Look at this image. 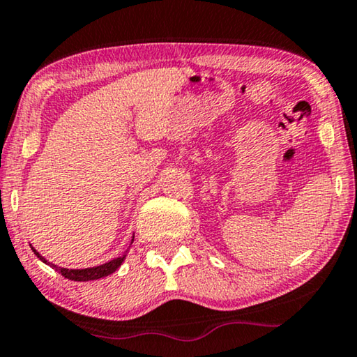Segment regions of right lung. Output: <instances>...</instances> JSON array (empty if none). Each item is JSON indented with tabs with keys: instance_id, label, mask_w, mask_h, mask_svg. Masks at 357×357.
<instances>
[{
	"instance_id": "obj_1",
	"label": "right lung",
	"mask_w": 357,
	"mask_h": 357,
	"mask_svg": "<svg viewBox=\"0 0 357 357\" xmlns=\"http://www.w3.org/2000/svg\"><path fill=\"white\" fill-rule=\"evenodd\" d=\"M32 250L35 252V255L42 260V262L48 264L47 260H45L42 255H40L37 250H35L32 248ZM124 257H118L114 260H109V262L103 264V265H98V267H92V268H82V270H74V268H63V267H56L54 264H48L52 265V267L56 270V272H59L63 275L64 278L68 280H74V281H90V280H98V278H103V277H108V275H112L113 272H116V268L119 267V265L123 264Z\"/></svg>"
}]
</instances>
